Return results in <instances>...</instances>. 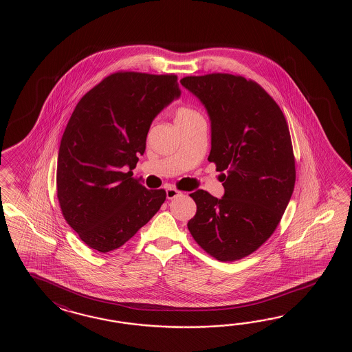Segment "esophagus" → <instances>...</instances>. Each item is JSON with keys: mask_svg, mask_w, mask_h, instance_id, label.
Returning <instances> with one entry per match:
<instances>
[{"mask_svg": "<svg viewBox=\"0 0 352 352\" xmlns=\"http://www.w3.org/2000/svg\"><path fill=\"white\" fill-rule=\"evenodd\" d=\"M179 195H182V192L179 191L177 188H175V187H167V188H166V196H167L168 200L175 199V197H177Z\"/></svg>", "mask_w": 352, "mask_h": 352, "instance_id": "34e87169", "label": "esophagus"}]
</instances>
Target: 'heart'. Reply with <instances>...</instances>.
Masks as SVG:
<instances>
[{"label":"heart","instance_id":"obj_1","mask_svg":"<svg viewBox=\"0 0 352 352\" xmlns=\"http://www.w3.org/2000/svg\"><path fill=\"white\" fill-rule=\"evenodd\" d=\"M200 113L195 111L186 105H179L175 109V120L177 126H184L187 123H191L194 120H201Z\"/></svg>","mask_w":352,"mask_h":352}]
</instances>
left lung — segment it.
Instances as JSON below:
<instances>
[{
	"mask_svg": "<svg viewBox=\"0 0 352 352\" xmlns=\"http://www.w3.org/2000/svg\"><path fill=\"white\" fill-rule=\"evenodd\" d=\"M181 84L211 120L209 162L223 175L224 197L190 194L187 223L195 241L220 262L254 253L276 232L296 184V160L285 114L258 82L241 75L185 76Z\"/></svg>",
	"mask_w": 352,
	"mask_h": 352,
	"instance_id": "left-lung-1",
	"label": "left lung"
}]
</instances>
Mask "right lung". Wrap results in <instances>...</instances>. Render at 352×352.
<instances>
[{"label": "right lung", "instance_id": "add662e5", "mask_svg": "<svg viewBox=\"0 0 352 352\" xmlns=\"http://www.w3.org/2000/svg\"><path fill=\"white\" fill-rule=\"evenodd\" d=\"M179 96L177 75L116 72L87 91L60 142L56 192L67 224L88 247H122L165 202L131 177L157 113Z\"/></svg>", "mask_w": 352, "mask_h": 352}]
</instances>
